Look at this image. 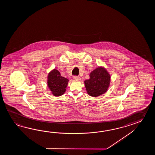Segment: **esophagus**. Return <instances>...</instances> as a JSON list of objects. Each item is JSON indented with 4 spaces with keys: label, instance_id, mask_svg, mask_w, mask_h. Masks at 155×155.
Instances as JSON below:
<instances>
[{
    "label": "esophagus",
    "instance_id": "34e87169",
    "mask_svg": "<svg viewBox=\"0 0 155 155\" xmlns=\"http://www.w3.org/2000/svg\"><path fill=\"white\" fill-rule=\"evenodd\" d=\"M73 79H74V80H76V81H79V80H81L79 76H74Z\"/></svg>",
    "mask_w": 155,
    "mask_h": 155
}]
</instances>
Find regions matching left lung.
Wrapping results in <instances>:
<instances>
[{
    "label": "left lung",
    "mask_w": 155,
    "mask_h": 155,
    "mask_svg": "<svg viewBox=\"0 0 155 155\" xmlns=\"http://www.w3.org/2000/svg\"><path fill=\"white\" fill-rule=\"evenodd\" d=\"M90 79L85 80L86 92L92 97L103 95L109 89L111 75L104 66H98L90 73Z\"/></svg>",
    "instance_id": "8db88e82"
}]
</instances>
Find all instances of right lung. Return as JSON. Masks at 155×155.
<instances>
[{
    "instance_id": "right-lung-1",
    "label": "right lung",
    "mask_w": 155,
    "mask_h": 155,
    "mask_svg": "<svg viewBox=\"0 0 155 155\" xmlns=\"http://www.w3.org/2000/svg\"><path fill=\"white\" fill-rule=\"evenodd\" d=\"M69 80L61 74L58 70L54 69L50 71L47 77V85L53 95L58 97L63 95L66 91Z\"/></svg>"
}]
</instances>
